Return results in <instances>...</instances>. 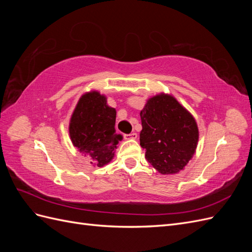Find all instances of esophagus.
I'll return each instance as SVG.
<instances>
[{
    "label": "esophagus",
    "instance_id": "34e87169",
    "mask_svg": "<svg viewBox=\"0 0 252 252\" xmlns=\"http://www.w3.org/2000/svg\"><path fill=\"white\" fill-rule=\"evenodd\" d=\"M136 138H138V134H136L135 132L129 133V134H124V139L125 140H135Z\"/></svg>",
    "mask_w": 252,
    "mask_h": 252
}]
</instances>
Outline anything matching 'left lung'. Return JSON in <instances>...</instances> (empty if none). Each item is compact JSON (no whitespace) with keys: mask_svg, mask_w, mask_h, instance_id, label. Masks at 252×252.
<instances>
[{"mask_svg":"<svg viewBox=\"0 0 252 252\" xmlns=\"http://www.w3.org/2000/svg\"><path fill=\"white\" fill-rule=\"evenodd\" d=\"M140 116V145L146 149L147 161L162 174L184 169L199 141V129L191 113L172 95L161 94L149 98Z\"/></svg>","mask_w":252,"mask_h":252,"instance_id":"1","label":"left lung"}]
</instances>
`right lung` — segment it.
Listing matches in <instances>:
<instances>
[{
    "mask_svg": "<svg viewBox=\"0 0 252 252\" xmlns=\"http://www.w3.org/2000/svg\"><path fill=\"white\" fill-rule=\"evenodd\" d=\"M117 111L107 105L106 96L97 91L83 94L75 106L69 123V135L74 147L98 167L114 157L122 135L116 132Z\"/></svg>",
    "mask_w": 252,
    "mask_h": 252,
    "instance_id": "obj_1",
    "label": "right lung"
}]
</instances>
